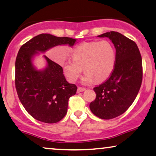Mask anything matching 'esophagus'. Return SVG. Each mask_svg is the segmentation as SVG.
Here are the masks:
<instances>
[{
    "mask_svg": "<svg viewBox=\"0 0 156 156\" xmlns=\"http://www.w3.org/2000/svg\"><path fill=\"white\" fill-rule=\"evenodd\" d=\"M85 87H78V90H77V92H82V91H85Z\"/></svg>",
    "mask_w": 156,
    "mask_h": 156,
    "instance_id": "esophagus-1",
    "label": "esophagus"
}]
</instances>
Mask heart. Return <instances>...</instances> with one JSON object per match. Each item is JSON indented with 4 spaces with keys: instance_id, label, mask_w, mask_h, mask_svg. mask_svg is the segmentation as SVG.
Returning a JSON list of instances; mask_svg holds the SVG:
<instances>
[{
    "instance_id": "heart-1",
    "label": "heart",
    "mask_w": 156,
    "mask_h": 156,
    "mask_svg": "<svg viewBox=\"0 0 156 156\" xmlns=\"http://www.w3.org/2000/svg\"><path fill=\"white\" fill-rule=\"evenodd\" d=\"M72 59L62 64L63 72L67 80L75 83L83 71L85 72L83 81L91 83L94 80L101 82L107 79L114 70L116 51L107 40L84 42L76 47L72 52Z\"/></svg>"
}]
</instances>
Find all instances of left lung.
<instances>
[{
  "label": "left lung",
  "instance_id": "1",
  "mask_svg": "<svg viewBox=\"0 0 156 156\" xmlns=\"http://www.w3.org/2000/svg\"><path fill=\"white\" fill-rule=\"evenodd\" d=\"M98 37L112 41L116 62L109 78L94 88L96 97L90 108L96 117L111 119L124 113L135 101L142 82V60L136 43L122 34L111 31Z\"/></svg>",
  "mask_w": 156,
  "mask_h": 156
}]
</instances>
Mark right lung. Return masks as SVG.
I'll use <instances>...</instances> for the list:
<instances>
[{
  "instance_id": "add662e5",
  "label": "right lung",
  "mask_w": 156,
  "mask_h": 156,
  "mask_svg": "<svg viewBox=\"0 0 156 156\" xmlns=\"http://www.w3.org/2000/svg\"><path fill=\"white\" fill-rule=\"evenodd\" d=\"M76 39L50 34H41L21 46L15 62V87L25 109L35 119L47 123L60 122L67 112L71 96L76 94L77 87L69 83L62 67L44 55L48 63L43 71L32 65L33 56L38 51L45 52L61 44L72 46Z\"/></svg>"
}]
</instances>
